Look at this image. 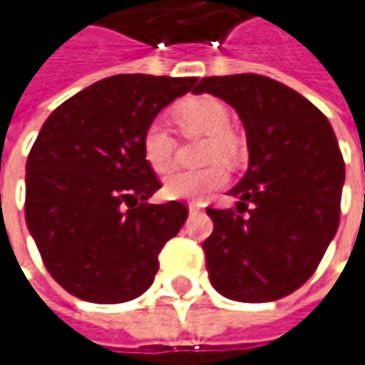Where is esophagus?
<instances>
[{
  "label": "esophagus",
  "instance_id": "esophagus-1",
  "mask_svg": "<svg viewBox=\"0 0 365 365\" xmlns=\"http://www.w3.org/2000/svg\"><path fill=\"white\" fill-rule=\"evenodd\" d=\"M201 209H203V205H201V203H189L190 213H199Z\"/></svg>",
  "mask_w": 365,
  "mask_h": 365
}]
</instances>
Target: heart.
I'll return each mask as SVG.
<instances>
[{
    "mask_svg": "<svg viewBox=\"0 0 365 365\" xmlns=\"http://www.w3.org/2000/svg\"><path fill=\"white\" fill-rule=\"evenodd\" d=\"M176 123L185 132L205 133V160H233L240 138L230 128V111L215 97L197 95L175 107ZM175 138L160 120L150 121L142 133V154L154 173H166L175 164ZM227 182V170L213 162L199 170H175L164 180V192L178 201H197Z\"/></svg>",
    "mask_w": 365,
    "mask_h": 365,
    "instance_id": "b5f03b06",
    "label": "heart"
}]
</instances>
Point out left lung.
I'll list each match as a JSON object with an SVG mask.
<instances>
[{
  "mask_svg": "<svg viewBox=\"0 0 365 365\" xmlns=\"http://www.w3.org/2000/svg\"><path fill=\"white\" fill-rule=\"evenodd\" d=\"M195 93L237 111L250 150L247 173L230 190L235 211L207 207L211 284L232 301H278L313 276L337 232L345 178L337 138L309 99L274 78L205 77Z\"/></svg>",
  "mask_w": 365,
  "mask_h": 365,
  "instance_id": "8db88e82",
  "label": "left lung"
}]
</instances>
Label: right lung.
I'll return each instance as SVG.
<instances>
[{
    "label": "right lung",
    "mask_w": 365,
    "mask_h": 365,
    "mask_svg": "<svg viewBox=\"0 0 365 365\" xmlns=\"http://www.w3.org/2000/svg\"><path fill=\"white\" fill-rule=\"evenodd\" d=\"M195 77L115 75L93 83L44 121L26 162V223L50 276L78 299L132 301L189 209L150 205L160 180L142 154L150 121Z\"/></svg>",
    "instance_id": "obj_1"
}]
</instances>
